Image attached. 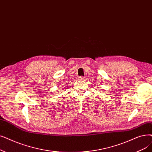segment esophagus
I'll return each mask as SVG.
<instances>
[{
    "instance_id": "34e87169",
    "label": "esophagus",
    "mask_w": 152,
    "mask_h": 152,
    "mask_svg": "<svg viewBox=\"0 0 152 152\" xmlns=\"http://www.w3.org/2000/svg\"><path fill=\"white\" fill-rule=\"evenodd\" d=\"M84 77H83V76H79L78 77V80H84Z\"/></svg>"
}]
</instances>
